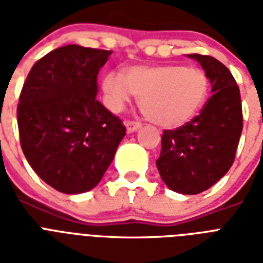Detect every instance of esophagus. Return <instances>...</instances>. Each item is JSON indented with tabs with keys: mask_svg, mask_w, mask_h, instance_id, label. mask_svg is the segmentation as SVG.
<instances>
[{
	"mask_svg": "<svg viewBox=\"0 0 263 263\" xmlns=\"http://www.w3.org/2000/svg\"><path fill=\"white\" fill-rule=\"evenodd\" d=\"M125 127H127V131L131 134V132L138 131L142 127V124L138 123V121H125Z\"/></svg>",
	"mask_w": 263,
	"mask_h": 263,
	"instance_id": "esophagus-1",
	"label": "esophagus"
}]
</instances>
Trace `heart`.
<instances>
[{
  "instance_id": "1",
  "label": "heart",
  "mask_w": 263,
  "mask_h": 263,
  "mask_svg": "<svg viewBox=\"0 0 263 263\" xmlns=\"http://www.w3.org/2000/svg\"><path fill=\"white\" fill-rule=\"evenodd\" d=\"M208 73L181 64L131 67L109 72L102 79L103 99L115 113L124 110L139 95L142 110L153 123L165 128L190 123L208 101Z\"/></svg>"
}]
</instances>
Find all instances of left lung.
Returning a JSON list of instances; mask_svg holds the SVG:
<instances>
[{
    "label": "left lung",
    "instance_id": "left-lung-1",
    "mask_svg": "<svg viewBox=\"0 0 263 263\" xmlns=\"http://www.w3.org/2000/svg\"><path fill=\"white\" fill-rule=\"evenodd\" d=\"M208 73L212 86L199 116L164 131L157 168L172 191L195 195L214 185L232 166L243 129L240 91L224 64L210 55L188 54Z\"/></svg>",
    "mask_w": 263,
    "mask_h": 263
}]
</instances>
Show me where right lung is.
<instances>
[{
    "instance_id": "add662e5",
    "label": "right lung",
    "mask_w": 263,
    "mask_h": 263,
    "mask_svg": "<svg viewBox=\"0 0 263 263\" xmlns=\"http://www.w3.org/2000/svg\"><path fill=\"white\" fill-rule=\"evenodd\" d=\"M111 51L67 45L31 68L17 106L20 143L28 164L64 194L101 181L125 136L121 120L97 97V76Z\"/></svg>"
}]
</instances>
